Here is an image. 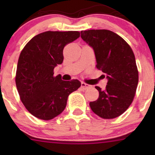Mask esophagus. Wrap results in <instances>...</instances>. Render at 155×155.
Wrapping results in <instances>:
<instances>
[{
	"label": "esophagus",
	"instance_id": "obj_1",
	"mask_svg": "<svg viewBox=\"0 0 155 155\" xmlns=\"http://www.w3.org/2000/svg\"><path fill=\"white\" fill-rule=\"evenodd\" d=\"M81 87H82V88H83V89H88L89 87H91V85H88V84H86L85 83V82H82V83H81Z\"/></svg>",
	"mask_w": 155,
	"mask_h": 155
}]
</instances>
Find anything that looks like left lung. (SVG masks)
Returning a JSON list of instances; mask_svg holds the SVG:
<instances>
[{
  "label": "left lung",
  "instance_id": "8db88e82",
  "mask_svg": "<svg viewBox=\"0 0 155 155\" xmlns=\"http://www.w3.org/2000/svg\"><path fill=\"white\" fill-rule=\"evenodd\" d=\"M81 37L93 48L97 68L108 79L105 90L95 87L99 97L90 102L91 109L104 119L117 118L130 106L137 91L139 72L134 51L122 37L109 30L82 31Z\"/></svg>",
  "mask_w": 155,
  "mask_h": 155
}]
</instances>
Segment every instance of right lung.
<instances>
[{"label": "right lung", "mask_w": 155, "mask_h": 155, "mask_svg": "<svg viewBox=\"0 0 155 155\" xmlns=\"http://www.w3.org/2000/svg\"><path fill=\"white\" fill-rule=\"evenodd\" d=\"M79 31H46L33 37L20 53L15 85L20 100L31 115L51 120L67 106L68 96L81 86L78 79L63 81L54 68L64 61V46L79 38Z\"/></svg>", "instance_id": "add662e5"}]
</instances>
